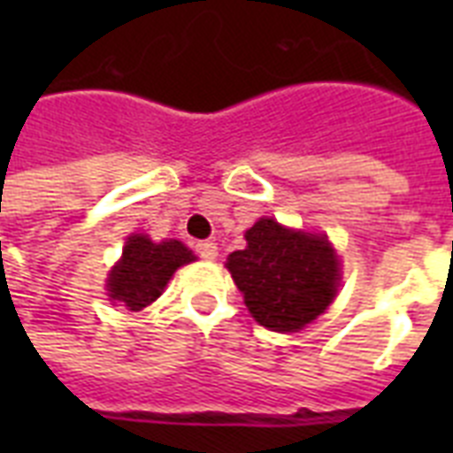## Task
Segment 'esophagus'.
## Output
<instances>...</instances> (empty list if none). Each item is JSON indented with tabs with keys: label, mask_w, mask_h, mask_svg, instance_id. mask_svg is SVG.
<instances>
[{
	"label": "esophagus",
	"mask_w": 453,
	"mask_h": 453,
	"mask_svg": "<svg viewBox=\"0 0 453 453\" xmlns=\"http://www.w3.org/2000/svg\"><path fill=\"white\" fill-rule=\"evenodd\" d=\"M195 251H197L202 258H206V261H213L216 256H219V247H216V242H197L195 244Z\"/></svg>",
	"instance_id": "esophagus-1"
}]
</instances>
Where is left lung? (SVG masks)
I'll use <instances>...</instances> for the list:
<instances>
[{
  "label": "left lung",
  "instance_id": "left-lung-1",
  "mask_svg": "<svg viewBox=\"0 0 453 453\" xmlns=\"http://www.w3.org/2000/svg\"><path fill=\"white\" fill-rule=\"evenodd\" d=\"M247 249L233 251L227 270L249 312L273 331H298L336 296L338 258L322 234L287 230L261 219L247 230Z\"/></svg>",
  "mask_w": 453,
  "mask_h": 453
}]
</instances>
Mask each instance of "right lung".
<instances>
[{
    "mask_svg": "<svg viewBox=\"0 0 453 453\" xmlns=\"http://www.w3.org/2000/svg\"><path fill=\"white\" fill-rule=\"evenodd\" d=\"M192 261L195 254L178 240L155 244L145 234H134L124 247L122 261L110 273V298L129 310H143L162 294L171 275Z\"/></svg>",
    "mask_w": 453,
    "mask_h": 453,
    "instance_id": "obj_1",
    "label": "right lung"
}]
</instances>
